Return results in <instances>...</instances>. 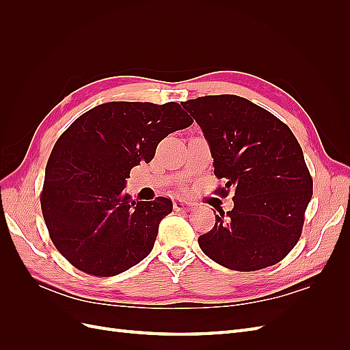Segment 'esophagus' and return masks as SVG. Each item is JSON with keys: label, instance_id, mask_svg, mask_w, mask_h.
Returning <instances> with one entry per match:
<instances>
[{"label": "esophagus", "instance_id": "obj_1", "mask_svg": "<svg viewBox=\"0 0 350 350\" xmlns=\"http://www.w3.org/2000/svg\"><path fill=\"white\" fill-rule=\"evenodd\" d=\"M174 208L175 211H191L193 204L187 203V201H183V200H176L174 201Z\"/></svg>", "mask_w": 350, "mask_h": 350}]
</instances>
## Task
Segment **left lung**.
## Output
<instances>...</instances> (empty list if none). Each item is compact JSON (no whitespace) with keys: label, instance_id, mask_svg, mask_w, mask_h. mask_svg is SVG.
<instances>
[{"label":"left lung","instance_id":"left-lung-1","mask_svg":"<svg viewBox=\"0 0 350 350\" xmlns=\"http://www.w3.org/2000/svg\"><path fill=\"white\" fill-rule=\"evenodd\" d=\"M200 125L224 178L219 194L234 191V208L219 211L210 232L198 238L208 258L238 271L266 269L298 242L312 197V179L289 126L237 94L183 102Z\"/></svg>","mask_w":350,"mask_h":350}]
</instances>
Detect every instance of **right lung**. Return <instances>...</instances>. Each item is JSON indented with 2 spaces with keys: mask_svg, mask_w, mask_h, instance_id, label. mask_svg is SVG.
I'll list each match as a JSON object with an SVG mask.
<instances>
[{
  "mask_svg": "<svg viewBox=\"0 0 350 350\" xmlns=\"http://www.w3.org/2000/svg\"><path fill=\"white\" fill-rule=\"evenodd\" d=\"M193 124L178 103L108 102L84 112L55 143L40 196L49 237L74 267L115 276L153 250L172 201L124 193L130 171L149 163L167 134Z\"/></svg>",
  "mask_w": 350,
  "mask_h": 350,
  "instance_id": "add662e5",
  "label": "right lung"
}]
</instances>
